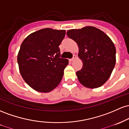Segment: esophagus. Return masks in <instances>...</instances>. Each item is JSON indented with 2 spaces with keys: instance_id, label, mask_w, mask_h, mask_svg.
Instances as JSON below:
<instances>
[{
  "instance_id": "esophagus-1",
  "label": "esophagus",
  "mask_w": 129,
  "mask_h": 129,
  "mask_svg": "<svg viewBox=\"0 0 129 129\" xmlns=\"http://www.w3.org/2000/svg\"><path fill=\"white\" fill-rule=\"evenodd\" d=\"M76 56L74 55V57H73V58H72L69 59V61H74L75 60H76Z\"/></svg>"
}]
</instances>
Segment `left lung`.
<instances>
[{
	"label": "left lung",
	"mask_w": 129,
	"mask_h": 129,
	"mask_svg": "<svg viewBox=\"0 0 129 129\" xmlns=\"http://www.w3.org/2000/svg\"><path fill=\"white\" fill-rule=\"evenodd\" d=\"M67 35L77 44L78 56L83 67L76 72L81 84L89 88H96L107 81L116 63V48L111 39L102 30L87 26L81 29H71Z\"/></svg>",
	"instance_id": "left-lung-1"
}]
</instances>
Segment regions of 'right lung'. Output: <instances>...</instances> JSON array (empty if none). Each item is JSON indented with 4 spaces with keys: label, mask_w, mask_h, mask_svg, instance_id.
Listing matches in <instances>:
<instances>
[{
    "label": "right lung",
    "mask_w": 129,
    "mask_h": 129,
    "mask_svg": "<svg viewBox=\"0 0 129 129\" xmlns=\"http://www.w3.org/2000/svg\"><path fill=\"white\" fill-rule=\"evenodd\" d=\"M65 34L64 30L43 28L31 33L21 44L19 69L24 81L35 90L48 92L60 83L69 62L60 58L59 46Z\"/></svg>",
    "instance_id": "1"
}]
</instances>
